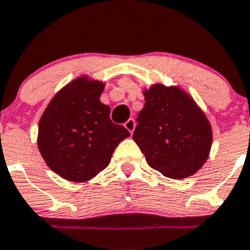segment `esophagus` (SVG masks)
<instances>
[{"label":"esophagus","mask_w":250,"mask_h":250,"mask_svg":"<svg viewBox=\"0 0 250 250\" xmlns=\"http://www.w3.org/2000/svg\"><path fill=\"white\" fill-rule=\"evenodd\" d=\"M125 127L127 128V131H128L129 133L132 135V133H133V131H135V128H136V121L133 118H129L128 121L125 123Z\"/></svg>","instance_id":"34e87169"}]
</instances>
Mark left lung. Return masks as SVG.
<instances>
[{"label":"left lung","instance_id":"left-lung-1","mask_svg":"<svg viewBox=\"0 0 250 250\" xmlns=\"http://www.w3.org/2000/svg\"><path fill=\"white\" fill-rule=\"evenodd\" d=\"M142 93L145 106L133 140L147 164L171 179L196 174L212 146V128L205 112L178 86L154 83Z\"/></svg>","mask_w":250,"mask_h":250}]
</instances>
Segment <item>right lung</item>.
Returning a JSON list of instances; mask_svg holds the SVG:
<instances>
[{
	"instance_id": "right-lung-1",
	"label": "right lung",
	"mask_w": 250,
	"mask_h": 250,
	"mask_svg": "<svg viewBox=\"0 0 250 250\" xmlns=\"http://www.w3.org/2000/svg\"><path fill=\"white\" fill-rule=\"evenodd\" d=\"M105 83L87 75L76 77L52 98L39 121L38 148L61 178L83 183L110 163L129 132L114 125L110 108L100 102Z\"/></svg>"
}]
</instances>
